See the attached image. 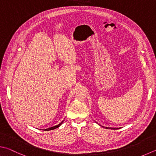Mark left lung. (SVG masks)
I'll use <instances>...</instances> for the list:
<instances>
[{
    "instance_id": "1",
    "label": "left lung",
    "mask_w": 156,
    "mask_h": 156,
    "mask_svg": "<svg viewBox=\"0 0 156 156\" xmlns=\"http://www.w3.org/2000/svg\"><path fill=\"white\" fill-rule=\"evenodd\" d=\"M107 128V127H106ZM110 129H118V128H112V127H110Z\"/></svg>"
}]
</instances>
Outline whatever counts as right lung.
Here are the masks:
<instances>
[{"mask_svg": "<svg viewBox=\"0 0 156 156\" xmlns=\"http://www.w3.org/2000/svg\"><path fill=\"white\" fill-rule=\"evenodd\" d=\"M63 121H62V122L61 123H59L58 125H57V126H54V127H50V128H48V129H44L45 131H49V130H52V129H56V128H57V127H58L59 126H60L62 123H63Z\"/></svg>", "mask_w": 156, "mask_h": 156, "instance_id": "1", "label": "right lung"}]
</instances>
